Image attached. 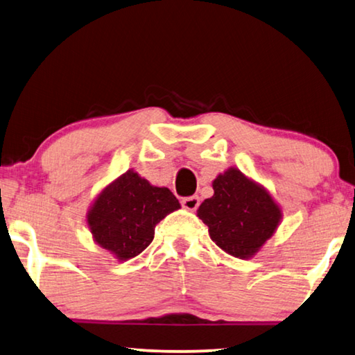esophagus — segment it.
<instances>
[{
  "label": "esophagus",
  "instance_id": "esophagus-1",
  "mask_svg": "<svg viewBox=\"0 0 355 355\" xmlns=\"http://www.w3.org/2000/svg\"><path fill=\"white\" fill-rule=\"evenodd\" d=\"M182 207L187 209V210H196L198 206H200V198L198 196H187V198H182Z\"/></svg>",
  "mask_w": 355,
  "mask_h": 355
}]
</instances>
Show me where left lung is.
I'll return each instance as SVG.
<instances>
[{
	"instance_id": "obj_1",
	"label": "left lung",
	"mask_w": 355,
	"mask_h": 355,
	"mask_svg": "<svg viewBox=\"0 0 355 355\" xmlns=\"http://www.w3.org/2000/svg\"><path fill=\"white\" fill-rule=\"evenodd\" d=\"M212 187L214 196L198 209L210 239L234 257L256 256L276 232L282 218L281 207L262 185L237 168L218 174Z\"/></svg>"
}]
</instances>
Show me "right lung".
<instances>
[{"label": "right lung", "mask_w": 355, "mask_h": 355, "mask_svg": "<svg viewBox=\"0 0 355 355\" xmlns=\"http://www.w3.org/2000/svg\"><path fill=\"white\" fill-rule=\"evenodd\" d=\"M181 204L166 187H154L134 170L109 184L87 214L93 240L124 262L145 251L157 223Z\"/></svg>", "instance_id": "add662e5"}]
</instances>
